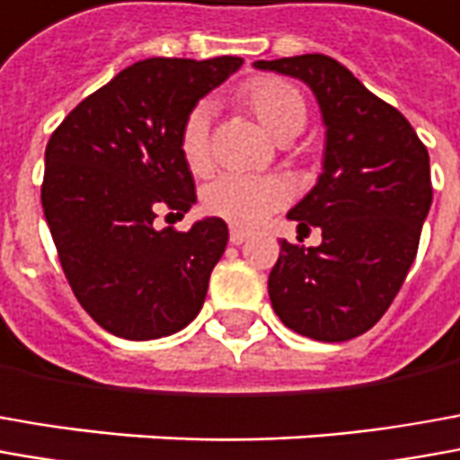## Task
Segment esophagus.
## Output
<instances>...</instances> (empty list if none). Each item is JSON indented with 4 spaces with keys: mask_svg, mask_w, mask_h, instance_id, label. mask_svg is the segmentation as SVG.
Returning a JSON list of instances; mask_svg holds the SVG:
<instances>
[{
    "mask_svg": "<svg viewBox=\"0 0 460 460\" xmlns=\"http://www.w3.org/2000/svg\"><path fill=\"white\" fill-rule=\"evenodd\" d=\"M248 237H250V233H245V230H237V227H233V230H230V243H233V245H243Z\"/></svg>",
    "mask_w": 460,
    "mask_h": 460,
    "instance_id": "1",
    "label": "esophagus"
}]
</instances>
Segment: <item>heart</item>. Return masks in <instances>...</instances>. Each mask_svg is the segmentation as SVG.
Wrapping results in <instances>:
<instances>
[{
  "instance_id": "obj_1",
  "label": "heart",
  "mask_w": 460,
  "mask_h": 460,
  "mask_svg": "<svg viewBox=\"0 0 460 460\" xmlns=\"http://www.w3.org/2000/svg\"><path fill=\"white\" fill-rule=\"evenodd\" d=\"M240 100L261 119L262 128L278 139L297 135L308 117L303 92L280 77L252 79L243 87ZM180 152L192 172H205L210 167V104L208 102L195 104L185 117L180 129ZM285 199H288V188L275 177L225 172L205 188L202 205L210 215L223 217L225 223L237 227H255L270 212L278 210Z\"/></svg>"
}]
</instances>
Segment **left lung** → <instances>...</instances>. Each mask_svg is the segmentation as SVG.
<instances>
[{"label": "left lung", "mask_w": 460, "mask_h": 460, "mask_svg": "<svg viewBox=\"0 0 460 460\" xmlns=\"http://www.w3.org/2000/svg\"><path fill=\"white\" fill-rule=\"evenodd\" d=\"M255 66L305 82L325 125L321 177L288 212L297 230L321 227L323 243H280L268 278L272 310L305 338L350 341L381 321L416 261L433 199L429 150L395 107L332 57Z\"/></svg>", "instance_id": "8db88e82"}]
</instances>
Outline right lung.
I'll return each instance as SVG.
<instances>
[{
    "label": "right lung",
    "mask_w": 460,
    "mask_h": 460,
    "mask_svg": "<svg viewBox=\"0 0 460 460\" xmlns=\"http://www.w3.org/2000/svg\"><path fill=\"white\" fill-rule=\"evenodd\" d=\"M240 57H152L122 69L62 119L44 152L42 208L72 293L92 321L128 341L182 331L205 303L227 225L205 217L180 233L195 180L180 152L190 110Z\"/></svg>",
    "instance_id": "add662e5"
}]
</instances>
